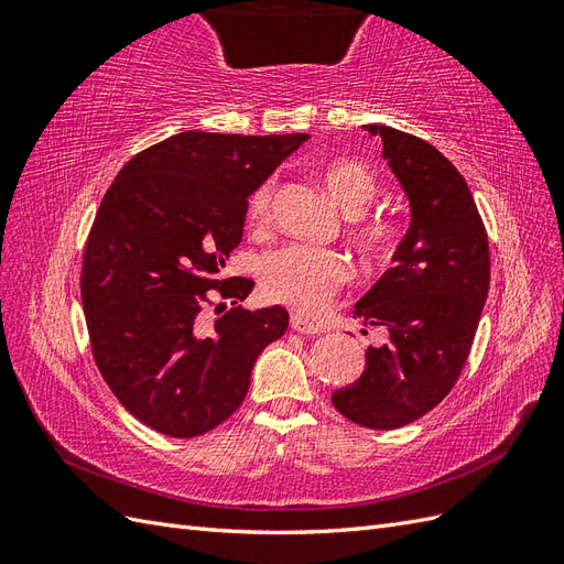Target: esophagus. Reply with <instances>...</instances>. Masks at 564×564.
I'll return each instance as SVG.
<instances>
[{"label": "esophagus", "instance_id": "esophagus-1", "mask_svg": "<svg viewBox=\"0 0 564 564\" xmlns=\"http://www.w3.org/2000/svg\"><path fill=\"white\" fill-rule=\"evenodd\" d=\"M292 329L299 332V334H319L322 332L317 322L303 317L301 313H292Z\"/></svg>", "mask_w": 564, "mask_h": 564}]
</instances>
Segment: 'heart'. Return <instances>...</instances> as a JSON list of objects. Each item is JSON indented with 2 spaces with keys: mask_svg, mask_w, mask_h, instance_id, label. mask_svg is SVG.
Masks as SVG:
<instances>
[{
  "mask_svg": "<svg viewBox=\"0 0 564 564\" xmlns=\"http://www.w3.org/2000/svg\"><path fill=\"white\" fill-rule=\"evenodd\" d=\"M322 183L329 197L348 214L362 212L377 195V176L360 160H336L324 166ZM272 183L256 187L247 204V220L261 228L270 220ZM369 251H381L390 240V228L379 218H369L357 228ZM350 275L346 256L332 249L305 245L284 247L268 253L261 263L263 294L301 313L322 311Z\"/></svg>",
  "mask_w": 564,
  "mask_h": 564,
  "instance_id": "obj_1",
  "label": "heart"
}]
</instances>
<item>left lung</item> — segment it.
Listing matches in <instances>:
<instances>
[{
  "label": "left lung",
  "mask_w": 564,
  "mask_h": 564,
  "mask_svg": "<svg viewBox=\"0 0 564 564\" xmlns=\"http://www.w3.org/2000/svg\"><path fill=\"white\" fill-rule=\"evenodd\" d=\"M362 129L383 141L412 220L352 311L386 327L388 344L367 348L362 377L332 402L357 425L392 431L429 414L464 369L489 292V242L466 178L437 148L386 124Z\"/></svg>",
  "instance_id": "left-lung-1"
}]
</instances>
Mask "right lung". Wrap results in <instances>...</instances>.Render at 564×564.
<instances>
[{
  "instance_id": "obj_1",
  "label": "right lung",
  "mask_w": 564,
  "mask_h": 564,
  "mask_svg": "<svg viewBox=\"0 0 564 564\" xmlns=\"http://www.w3.org/2000/svg\"><path fill=\"white\" fill-rule=\"evenodd\" d=\"M305 141L183 131L131 158L100 202L82 268L94 360L152 431L197 437L230 419L256 357L286 332L282 305L242 311L253 282L220 270L242 242L249 195ZM214 291L236 308L204 333Z\"/></svg>"
}]
</instances>
